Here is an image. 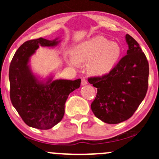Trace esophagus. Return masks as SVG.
<instances>
[{"instance_id":"34e87169","label":"esophagus","mask_w":159,"mask_h":159,"mask_svg":"<svg viewBox=\"0 0 159 159\" xmlns=\"http://www.w3.org/2000/svg\"><path fill=\"white\" fill-rule=\"evenodd\" d=\"M88 84V81L84 79V78H82V80H81V84L82 85H86V84Z\"/></svg>"}]
</instances>
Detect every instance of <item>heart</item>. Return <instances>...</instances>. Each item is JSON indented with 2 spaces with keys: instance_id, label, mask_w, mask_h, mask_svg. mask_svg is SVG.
Returning <instances> with one entry per match:
<instances>
[{
  "instance_id": "1",
  "label": "heart",
  "mask_w": 159,
  "mask_h": 159,
  "mask_svg": "<svg viewBox=\"0 0 159 159\" xmlns=\"http://www.w3.org/2000/svg\"><path fill=\"white\" fill-rule=\"evenodd\" d=\"M121 52L118 43L96 36L77 45L71 51L73 57L66 58V62L75 67L80 64H88V70L91 75L103 76L116 66Z\"/></svg>"
}]
</instances>
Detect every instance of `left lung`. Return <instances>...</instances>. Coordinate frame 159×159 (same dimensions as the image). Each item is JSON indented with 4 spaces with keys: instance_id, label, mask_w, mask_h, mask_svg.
<instances>
[{
    "instance_id": "8db88e82",
    "label": "left lung",
    "mask_w": 159,
    "mask_h": 159,
    "mask_svg": "<svg viewBox=\"0 0 159 159\" xmlns=\"http://www.w3.org/2000/svg\"><path fill=\"white\" fill-rule=\"evenodd\" d=\"M129 49L114 69L101 77L88 78L97 88L91 103L95 116L107 124L129 119L145 98L148 87L149 65L138 42L126 34Z\"/></svg>"
}]
</instances>
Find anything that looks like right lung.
Returning a JSON list of instances; mask_svg holds the SVG:
<instances>
[{
  "instance_id": "right-lung-1",
  "label": "right lung",
  "mask_w": 159,
  "mask_h": 159,
  "mask_svg": "<svg viewBox=\"0 0 159 159\" xmlns=\"http://www.w3.org/2000/svg\"><path fill=\"white\" fill-rule=\"evenodd\" d=\"M58 39L40 38L24 43L15 53L9 66L10 98L26 125L39 129H51L61 120L67 98L79 88L81 80L50 78L43 83L32 73L30 57L39 46H55Z\"/></svg>"
}]
</instances>
